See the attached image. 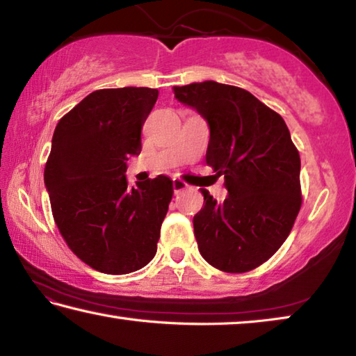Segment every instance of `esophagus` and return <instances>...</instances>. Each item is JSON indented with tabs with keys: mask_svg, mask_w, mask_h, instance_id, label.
Listing matches in <instances>:
<instances>
[{
	"mask_svg": "<svg viewBox=\"0 0 356 356\" xmlns=\"http://www.w3.org/2000/svg\"><path fill=\"white\" fill-rule=\"evenodd\" d=\"M172 188H174V193H180L188 188V184H185L184 180L180 179H172Z\"/></svg>",
	"mask_w": 356,
	"mask_h": 356,
	"instance_id": "1",
	"label": "esophagus"
}]
</instances>
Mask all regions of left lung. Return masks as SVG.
Here are the masks:
<instances>
[{
  "label": "left lung",
  "instance_id": "obj_1",
  "mask_svg": "<svg viewBox=\"0 0 356 356\" xmlns=\"http://www.w3.org/2000/svg\"><path fill=\"white\" fill-rule=\"evenodd\" d=\"M176 99L207 120L206 161L225 176L229 196L201 190L193 218L201 256L226 273L267 262L291 234L301 207L300 154L278 113L242 88L216 81L172 88Z\"/></svg>",
  "mask_w": 356,
  "mask_h": 356
}]
</instances>
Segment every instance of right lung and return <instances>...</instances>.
<instances>
[{
	"instance_id": "add662e5",
	"label": "right lung",
	"mask_w": 356,
	"mask_h": 356,
	"mask_svg": "<svg viewBox=\"0 0 356 356\" xmlns=\"http://www.w3.org/2000/svg\"><path fill=\"white\" fill-rule=\"evenodd\" d=\"M159 91L99 89L59 119L44 180L51 213L72 252L106 275H127L152 261L172 200V180L131 186L130 155Z\"/></svg>"
}]
</instances>
